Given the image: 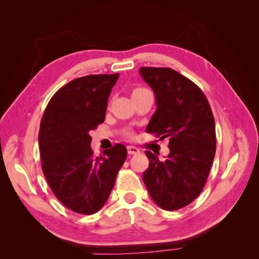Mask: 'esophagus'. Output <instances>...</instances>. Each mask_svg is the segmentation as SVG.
<instances>
[{
	"label": "esophagus",
	"instance_id": "esophagus-1",
	"mask_svg": "<svg viewBox=\"0 0 259 259\" xmlns=\"http://www.w3.org/2000/svg\"><path fill=\"white\" fill-rule=\"evenodd\" d=\"M126 149H128L129 155H138V153H140L139 148L134 147V146H128L126 147Z\"/></svg>",
	"mask_w": 259,
	"mask_h": 259
}]
</instances>
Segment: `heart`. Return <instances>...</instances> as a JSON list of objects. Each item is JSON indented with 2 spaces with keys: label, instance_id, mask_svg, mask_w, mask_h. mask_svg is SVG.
<instances>
[{
  "label": "heart",
  "instance_id": "obj_1",
  "mask_svg": "<svg viewBox=\"0 0 259 259\" xmlns=\"http://www.w3.org/2000/svg\"><path fill=\"white\" fill-rule=\"evenodd\" d=\"M147 92H150L148 89H146V88H141V87H138V88H135L134 91H133V97L134 96H138V95H144V93H147Z\"/></svg>",
  "mask_w": 259,
  "mask_h": 259
}]
</instances>
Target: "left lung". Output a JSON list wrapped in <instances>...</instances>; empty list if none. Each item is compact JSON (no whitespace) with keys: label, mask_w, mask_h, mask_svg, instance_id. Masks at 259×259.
I'll return each mask as SVG.
<instances>
[{"label":"left lung","mask_w":259,"mask_h":259,"mask_svg":"<svg viewBox=\"0 0 259 259\" xmlns=\"http://www.w3.org/2000/svg\"><path fill=\"white\" fill-rule=\"evenodd\" d=\"M139 72L157 104L146 131L169 137L170 149L163 161L146 151L149 168L142 179L159 207L177 210L199 196L210 171L216 152L211 108L199 88L177 71L144 67Z\"/></svg>","instance_id":"obj_1"}]
</instances>
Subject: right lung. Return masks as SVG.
I'll use <instances>...</instances> for the list:
<instances>
[{
	"mask_svg": "<svg viewBox=\"0 0 259 259\" xmlns=\"http://www.w3.org/2000/svg\"><path fill=\"white\" fill-rule=\"evenodd\" d=\"M118 78L119 73L72 80L56 92L43 113L38 134L43 174L54 196L74 212L100 210L125 161L123 145L100 157L93 156L90 146V131L104 121Z\"/></svg>",
	"mask_w": 259,
	"mask_h": 259,
	"instance_id": "add662e5",
	"label": "right lung"
}]
</instances>
